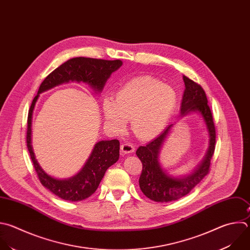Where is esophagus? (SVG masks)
<instances>
[{
  "label": "esophagus",
  "mask_w": 250,
  "mask_h": 250,
  "mask_svg": "<svg viewBox=\"0 0 250 250\" xmlns=\"http://www.w3.org/2000/svg\"><path fill=\"white\" fill-rule=\"evenodd\" d=\"M135 150L134 146L130 143H124L122 144L121 146V152L123 155H125V154H129V153H133Z\"/></svg>",
  "instance_id": "esophagus-1"
}]
</instances>
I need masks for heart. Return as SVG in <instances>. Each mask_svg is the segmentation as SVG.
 Here are the masks:
<instances>
[{
	"label": "heart",
	"instance_id": "b5f03b06",
	"mask_svg": "<svg viewBox=\"0 0 250 250\" xmlns=\"http://www.w3.org/2000/svg\"><path fill=\"white\" fill-rule=\"evenodd\" d=\"M178 103L174 88L150 76L127 81L116 94L102 103L104 120L115 132L123 131L127 120L135 135L141 139L155 137L169 123Z\"/></svg>",
	"mask_w": 250,
	"mask_h": 250
}]
</instances>
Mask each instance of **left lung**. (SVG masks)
<instances>
[{"label": "left lung", "instance_id": "8db88e82", "mask_svg": "<svg viewBox=\"0 0 250 250\" xmlns=\"http://www.w3.org/2000/svg\"><path fill=\"white\" fill-rule=\"evenodd\" d=\"M183 78L186 89L182 99L180 117L189 114L199 115L206 126L209 146L203 160L191 173L178 177L170 175L160 162L162 147L171 133L174 124L168 125L148 144L140 146L136 150V155L142 163L139 188L146 197L156 202H171L188 194L208 175L210 162L215 150L216 131L206 94L197 83L185 75Z\"/></svg>", "mask_w": 250, "mask_h": 250}]
</instances>
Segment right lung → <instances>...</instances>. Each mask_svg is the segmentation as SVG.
Segmentation results:
<instances>
[{"label": "right lung", "mask_w": 250, "mask_h": 250, "mask_svg": "<svg viewBox=\"0 0 250 250\" xmlns=\"http://www.w3.org/2000/svg\"><path fill=\"white\" fill-rule=\"evenodd\" d=\"M123 65L121 60L107 61L91 58H73L52 71L41 83L38 93L32 101L28 112L26 142L27 148L40 180V183L52 193L67 201H81L91 196L98 188L106 171L120 157L118 139L98 141L83 165L81 170L67 179H58L47 174L39 165L32 148V115L39 95L62 83L83 82L95 93H101L111 74Z\"/></svg>", "instance_id": "right-lung-1"}]
</instances>
